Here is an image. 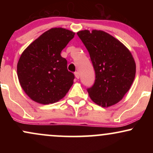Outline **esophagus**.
I'll use <instances>...</instances> for the list:
<instances>
[{"label":"esophagus","mask_w":153,"mask_h":153,"mask_svg":"<svg viewBox=\"0 0 153 153\" xmlns=\"http://www.w3.org/2000/svg\"><path fill=\"white\" fill-rule=\"evenodd\" d=\"M75 78H76L77 79H79V78H80V75H79L78 72H75Z\"/></svg>","instance_id":"1"}]
</instances>
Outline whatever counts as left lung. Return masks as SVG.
Listing matches in <instances>:
<instances>
[{
    "label": "left lung",
    "mask_w": 153,
    "mask_h": 153,
    "mask_svg": "<svg viewBox=\"0 0 153 153\" xmlns=\"http://www.w3.org/2000/svg\"><path fill=\"white\" fill-rule=\"evenodd\" d=\"M77 34L88 51L96 73L94 84L87 89L89 96L102 107L116 104L134 81L136 64L130 51L105 31L82 30Z\"/></svg>",
    "instance_id": "8db88e82"
}]
</instances>
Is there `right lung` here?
Listing matches in <instances>:
<instances>
[{"mask_svg": "<svg viewBox=\"0 0 153 153\" xmlns=\"http://www.w3.org/2000/svg\"><path fill=\"white\" fill-rule=\"evenodd\" d=\"M74 35L63 28H52L23 52L17 75L23 90L33 101L42 104L57 102L70 90L75 75L68 71V62L60 53Z\"/></svg>", "mask_w": 153, "mask_h": 153, "instance_id": "right-lung-1", "label": "right lung"}]
</instances>
